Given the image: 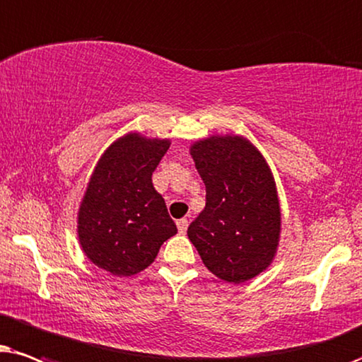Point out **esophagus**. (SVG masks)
Here are the masks:
<instances>
[{
  "instance_id": "esophagus-1",
  "label": "esophagus",
  "mask_w": 362,
  "mask_h": 362,
  "mask_svg": "<svg viewBox=\"0 0 362 362\" xmlns=\"http://www.w3.org/2000/svg\"><path fill=\"white\" fill-rule=\"evenodd\" d=\"M187 226H189V220H187V218H180V220L177 221V228H178V231H180L182 235H184L185 231H187Z\"/></svg>"
}]
</instances>
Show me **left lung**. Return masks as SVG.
<instances>
[{"label":"left lung","mask_w":362,"mask_h":362,"mask_svg":"<svg viewBox=\"0 0 362 362\" xmlns=\"http://www.w3.org/2000/svg\"><path fill=\"white\" fill-rule=\"evenodd\" d=\"M205 184V209L187 235L202 262L228 283L252 279L276 253L281 211L272 170L240 136H211L190 147Z\"/></svg>","instance_id":"left-lung-1"}]
</instances>
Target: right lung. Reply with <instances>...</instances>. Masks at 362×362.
Returning <instances> with one entry per match:
<instances>
[{
	"label": "right lung",
	"instance_id": "1",
	"mask_svg": "<svg viewBox=\"0 0 362 362\" xmlns=\"http://www.w3.org/2000/svg\"><path fill=\"white\" fill-rule=\"evenodd\" d=\"M170 141L127 134L99 158L77 215L86 257L115 276H131L156 259L177 233L152 173Z\"/></svg>",
	"mask_w": 362,
	"mask_h": 362
}]
</instances>
